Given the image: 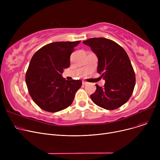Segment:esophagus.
Wrapping results in <instances>:
<instances>
[{
    "label": "esophagus",
    "instance_id": "obj_1",
    "mask_svg": "<svg viewBox=\"0 0 160 160\" xmlns=\"http://www.w3.org/2000/svg\"><path fill=\"white\" fill-rule=\"evenodd\" d=\"M87 83H88V82H87L86 81H84V80L82 81V84H83V85H86Z\"/></svg>",
    "mask_w": 160,
    "mask_h": 160
}]
</instances>
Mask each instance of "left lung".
I'll return each instance as SVG.
<instances>
[{
	"instance_id": "8db88e82",
	"label": "left lung",
	"mask_w": 160,
	"mask_h": 160,
	"mask_svg": "<svg viewBox=\"0 0 160 160\" xmlns=\"http://www.w3.org/2000/svg\"><path fill=\"white\" fill-rule=\"evenodd\" d=\"M83 43L89 46L97 55V72L106 81L102 88L96 84L91 100L106 110L120 108L130 98L136 83L135 72L127 53L115 41L104 38L88 39Z\"/></svg>"
}]
</instances>
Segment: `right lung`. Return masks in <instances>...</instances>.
<instances>
[{
  "instance_id": "right-lung-1",
  "label": "right lung",
  "mask_w": 160,
  "mask_h": 160,
  "mask_svg": "<svg viewBox=\"0 0 160 160\" xmlns=\"http://www.w3.org/2000/svg\"><path fill=\"white\" fill-rule=\"evenodd\" d=\"M80 43V41L54 42L33 55L25 80L30 97L42 110L57 112L72 103L82 82L80 80H65L62 74L69 67L71 54Z\"/></svg>"
}]
</instances>
